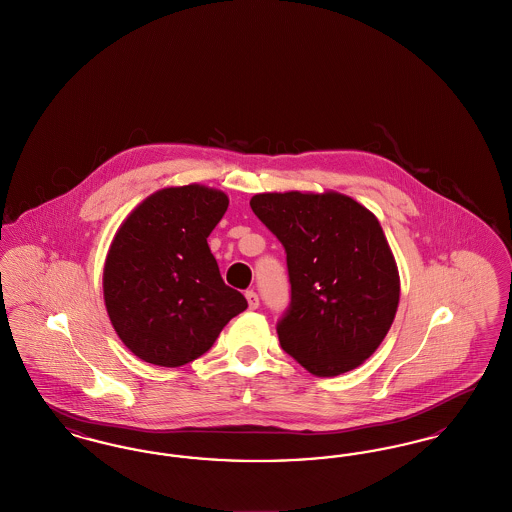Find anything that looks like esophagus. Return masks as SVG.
<instances>
[{
	"label": "esophagus",
	"mask_w": 512,
	"mask_h": 512,
	"mask_svg": "<svg viewBox=\"0 0 512 512\" xmlns=\"http://www.w3.org/2000/svg\"><path fill=\"white\" fill-rule=\"evenodd\" d=\"M245 299H247V305H249V309H257V307H259V295L253 292V290L245 292Z\"/></svg>",
	"instance_id": "obj_1"
}]
</instances>
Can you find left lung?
Wrapping results in <instances>:
<instances>
[{
    "instance_id": "1",
    "label": "left lung",
    "mask_w": 512,
    "mask_h": 512,
    "mask_svg": "<svg viewBox=\"0 0 512 512\" xmlns=\"http://www.w3.org/2000/svg\"><path fill=\"white\" fill-rule=\"evenodd\" d=\"M249 205L286 251L292 295L276 324L282 349L317 376L365 363L399 303L378 219L341 194H259Z\"/></svg>"
}]
</instances>
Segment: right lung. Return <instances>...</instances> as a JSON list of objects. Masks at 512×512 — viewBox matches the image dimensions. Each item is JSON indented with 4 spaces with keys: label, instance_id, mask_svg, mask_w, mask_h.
Returning <instances> with one entry per match:
<instances>
[{
    "label": "right lung",
    "instance_id": "1",
    "mask_svg": "<svg viewBox=\"0 0 512 512\" xmlns=\"http://www.w3.org/2000/svg\"><path fill=\"white\" fill-rule=\"evenodd\" d=\"M228 197L203 186L149 195L124 220L105 261L103 295L113 328L142 361L186 365L207 353L247 309L226 286L207 238Z\"/></svg>",
    "mask_w": 512,
    "mask_h": 512
}]
</instances>
